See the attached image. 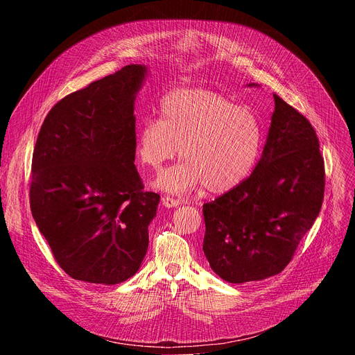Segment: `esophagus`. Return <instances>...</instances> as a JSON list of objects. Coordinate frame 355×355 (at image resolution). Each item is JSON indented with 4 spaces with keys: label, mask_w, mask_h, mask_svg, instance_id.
I'll return each instance as SVG.
<instances>
[{
    "label": "esophagus",
    "mask_w": 355,
    "mask_h": 355,
    "mask_svg": "<svg viewBox=\"0 0 355 355\" xmlns=\"http://www.w3.org/2000/svg\"><path fill=\"white\" fill-rule=\"evenodd\" d=\"M163 205L166 208H177L178 205H181V200L171 196H163Z\"/></svg>",
    "instance_id": "obj_1"
}]
</instances>
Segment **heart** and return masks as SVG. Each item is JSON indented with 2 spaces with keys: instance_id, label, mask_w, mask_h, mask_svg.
I'll return each instance as SVG.
<instances>
[{
  "instance_id": "1",
  "label": "heart",
  "mask_w": 355,
  "mask_h": 355,
  "mask_svg": "<svg viewBox=\"0 0 355 355\" xmlns=\"http://www.w3.org/2000/svg\"><path fill=\"white\" fill-rule=\"evenodd\" d=\"M263 141L261 125L245 107L208 89H175L160 103V118L143 119L137 160L153 170L178 153L180 164L163 171L155 185L184 193L204 185L220 193L239 185L254 167Z\"/></svg>"
}]
</instances>
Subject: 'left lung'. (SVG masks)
Here are the masks:
<instances>
[{"label": "left lung", "instance_id": "1", "mask_svg": "<svg viewBox=\"0 0 355 355\" xmlns=\"http://www.w3.org/2000/svg\"><path fill=\"white\" fill-rule=\"evenodd\" d=\"M248 87H259L248 84ZM267 141L254 171L204 204V252L230 284L279 274L313 226L324 195V162L311 122L274 94Z\"/></svg>", "mask_w": 355, "mask_h": 355}]
</instances>
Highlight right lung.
Segmentation results:
<instances>
[{
	"label": "right lung",
	"instance_id": "1",
	"mask_svg": "<svg viewBox=\"0 0 355 355\" xmlns=\"http://www.w3.org/2000/svg\"><path fill=\"white\" fill-rule=\"evenodd\" d=\"M147 67L129 64L50 110L32 157V216L74 279L115 285L146 256L160 195L135 167V99Z\"/></svg>",
	"mask_w": 355,
	"mask_h": 355
}]
</instances>
